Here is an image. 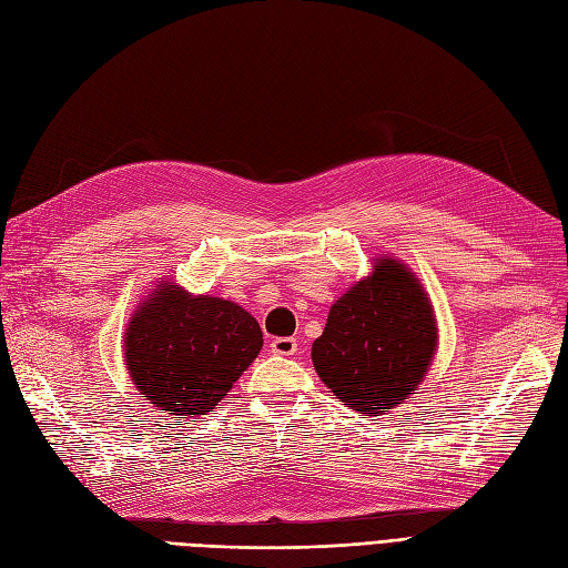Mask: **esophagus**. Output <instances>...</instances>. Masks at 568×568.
<instances>
[{
	"label": "esophagus",
	"mask_w": 568,
	"mask_h": 568,
	"mask_svg": "<svg viewBox=\"0 0 568 568\" xmlns=\"http://www.w3.org/2000/svg\"><path fill=\"white\" fill-rule=\"evenodd\" d=\"M270 349L275 352V355L291 357V355H296L298 343H296V338H275V341L270 343Z\"/></svg>",
	"instance_id": "34e87169"
}]
</instances>
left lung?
I'll return each instance as SVG.
<instances>
[{"label":"left lung","mask_w":568,"mask_h":568,"mask_svg":"<svg viewBox=\"0 0 568 568\" xmlns=\"http://www.w3.org/2000/svg\"><path fill=\"white\" fill-rule=\"evenodd\" d=\"M437 345L435 307L416 272L381 253L331 305L312 364L345 406L374 416L416 393Z\"/></svg>","instance_id":"left-lung-1"}]
</instances>
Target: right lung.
<instances>
[{"instance_id": "add662e5", "label": "right lung", "mask_w": 568, "mask_h": 568, "mask_svg": "<svg viewBox=\"0 0 568 568\" xmlns=\"http://www.w3.org/2000/svg\"><path fill=\"white\" fill-rule=\"evenodd\" d=\"M263 331L248 312L209 293L158 282L124 331V364L139 393L171 418L206 416L258 357Z\"/></svg>"}]
</instances>
